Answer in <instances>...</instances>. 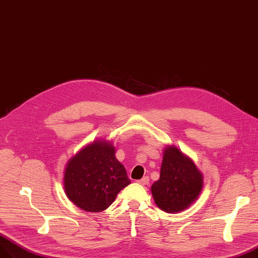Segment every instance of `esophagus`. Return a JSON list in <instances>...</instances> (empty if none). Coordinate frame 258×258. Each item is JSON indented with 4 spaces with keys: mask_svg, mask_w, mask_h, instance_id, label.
<instances>
[{
    "mask_svg": "<svg viewBox=\"0 0 258 258\" xmlns=\"http://www.w3.org/2000/svg\"><path fill=\"white\" fill-rule=\"evenodd\" d=\"M149 182H150V178H149V177H143L142 179L138 180V183H140V184H142V185L148 184Z\"/></svg>",
    "mask_w": 258,
    "mask_h": 258,
    "instance_id": "obj_1",
    "label": "esophagus"
}]
</instances>
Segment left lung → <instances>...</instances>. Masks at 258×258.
Wrapping results in <instances>:
<instances>
[{
	"label": "left lung",
	"mask_w": 258,
	"mask_h": 258,
	"mask_svg": "<svg viewBox=\"0 0 258 258\" xmlns=\"http://www.w3.org/2000/svg\"><path fill=\"white\" fill-rule=\"evenodd\" d=\"M204 177L192 159L175 145L163 152L161 176L151 186L155 204L166 213L186 210L203 190Z\"/></svg>",
	"instance_id": "left-lung-1"
}]
</instances>
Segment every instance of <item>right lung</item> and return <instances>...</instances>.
<instances>
[{
	"instance_id": "obj_1",
	"label": "right lung",
	"mask_w": 258,
	"mask_h": 258,
	"mask_svg": "<svg viewBox=\"0 0 258 258\" xmlns=\"http://www.w3.org/2000/svg\"><path fill=\"white\" fill-rule=\"evenodd\" d=\"M115 153L112 141L97 139L67 162L62 178L64 191L69 201L82 211H105L117 194L131 183Z\"/></svg>"
}]
</instances>
